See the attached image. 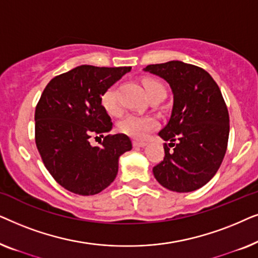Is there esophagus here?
<instances>
[{
  "mask_svg": "<svg viewBox=\"0 0 258 258\" xmlns=\"http://www.w3.org/2000/svg\"><path fill=\"white\" fill-rule=\"evenodd\" d=\"M133 146H134V148H143V147L147 146V143L146 142H139V141H134Z\"/></svg>",
  "mask_w": 258,
  "mask_h": 258,
  "instance_id": "1",
  "label": "esophagus"
}]
</instances>
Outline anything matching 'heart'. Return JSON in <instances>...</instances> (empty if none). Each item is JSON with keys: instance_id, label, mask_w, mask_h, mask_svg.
I'll return each instance as SVG.
<instances>
[{"instance_id": "heart-1", "label": "heart", "mask_w": 258, "mask_h": 258, "mask_svg": "<svg viewBox=\"0 0 258 258\" xmlns=\"http://www.w3.org/2000/svg\"><path fill=\"white\" fill-rule=\"evenodd\" d=\"M144 89L147 95H150L154 91L158 89H164L163 86L160 82L155 80H144L143 82ZM101 104L104 108V110L110 115H117L119 110V105L116 97L115 87H111L107 89L101 97ZM157 121L151 116L130 114L125 116L124 118L119 122L118 129L119 132L125 134L135 140H144L153 130L156 129Z\"/></svg>"}]
</instances>
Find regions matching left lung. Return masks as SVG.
<instances>
[{
  "label": "left lung",
  "instance_id": "1",
  "mask_svg": "<svg viewBox=\"0 0 258 258\" xmlns=\"http://www.w3.org/2000/svg\"><path fill=\"white\" fill-rule=\"evenodd\" d=\"M143 70L163 79L174 97L170 118L158 133L169 144L153 169L155 178L176 192L202 188L217 172L228 146L229 114L220 88L206 70L181 61Z\"/></svg>",
  "mask_w": 258,
  "mask_h": 258
}]
</instances>
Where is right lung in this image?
<instances>
[{"instance_id": "obj_1", "label": "right lung", "mask_w": 258, "mask_h": 258, "mask_svg": "<svg viewBox=\"0 0 258 258\" xmlns=\"http://www.w3.org/2000/svg\"><path fill=\"white\" fill-rule=\"evenodd\" d=\"M130 69L76 67L54 77L41 95L35 110L36 147L47 170L69 191L101 192L117 175L121 155L132 150V141L123 134L105 136L100 147L89 142L91 134L111 130L101 97Z\"/></svg>"}]
</instances>
